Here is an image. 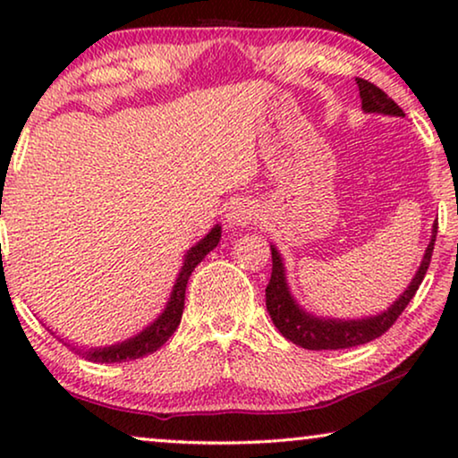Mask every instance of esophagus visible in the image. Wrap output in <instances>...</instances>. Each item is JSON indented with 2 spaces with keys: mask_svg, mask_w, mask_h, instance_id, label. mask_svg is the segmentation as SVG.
I'll use <instances>...</instances> for the list:
<instances>
[{
  "mask_svg": "<svg viewBox=\"0 0 458 458\" xmlns=\"http://www.w3.org/2000/svg\"><path fill=\"white\" fill-rule=\"evenodd\" d=\"M256 218V208L252 202L248 199H237V202L231 204V208L227 212V223L231 227H246V225L254 223Z\"/></svg>",
  "mask_w": 458,
  "mask_h": 458,
  "instance_id": "1",
  "label": "esophagus"
}]
</instances>
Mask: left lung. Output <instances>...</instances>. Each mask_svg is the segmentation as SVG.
<instances>
[{"instance_id": "left-lung-1", "label": "left lung", "mask_w": 458, "mask_h": 458, "mask_svg": "<svg viewBox=\"0 0 458 458\" xmlns=\"http://www.w3.org/2000/svg\"><path fill=\"white\" fill-rule=\"evenodd\" d=\"M356 83H359L362 110L381 112V114H392V116H404L403 108H400V106L394 102L386 91H381L377 85L369 83L365 79H356ZM436 233H437V223L434 227V235H431L429 246L425 250L421 267H419L415 279L411 281L409 290H406L386 312H381V315L371 317V318H359V321L317 318L300 309V306L293 302L290 290H287L281 256L277 250L271 248L273 273L267 285V310L273 318L275 327L281 331V335L296 344V346H302L306 350L352 348L384 335L386 331L396 323V318L403 315L412 296L417 293L419 285H421V281L425 277V273H428V267L431 262V254H434Z\"/></svg>"}]
</instances>
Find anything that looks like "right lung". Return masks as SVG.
<instances>
[{
	"instance_id": "obj_1",
	"label": "right lung",
	"mask_w": 458,
	"mask_h": 458,
	"mask_svg": "<svg viewBox=\"0 0 458 458\" xmlns=\"http://www.w3.org/2000/svg\"><path fill=\"white\" fill-rule=\"evenodd\" d=\"M218 240H221V227L216 225V227L212 229L202 242L196 243V246L187 252L183 268H181L177 284H174V287H173L171 300H168L165 312H162V315L156 318L149 327L143 329L141 334H137L135 337H131V340L123 342V344H114V346H108V348H91V350L83 348L81 350V348L71 346V350L83 354L85 360L102 362V365L104 362L106 365H110V362L135 360V359H141V356H146V354L156 352V350H158L162 344H165L168 337L177 331L179 323H181V315H183V306H185L187 281H190L193 268L202 262L204 256L208 254L210 250L216 248Z\"/></svg>"
}]
</instances>
